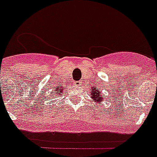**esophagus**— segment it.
Returning a JSON list of instances; mask_svg holds the SVG:
<instances>
[{"label":"esophagus","mask_w":157,"mask_h":157,"mask_svg":"<svg viewBox=\"0 0 157 157\" xmlns=\"http://www.w3.org/2000/svg\"><path fill=\"white\" fill-rule=\"evenodd\" d=\"M74 84L75 86H81L82 85V82L80 81H76V82H74Z\"/></svg>","instance_id":"34e87169"}]
</instances>
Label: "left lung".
Returning <instances> with one entry per match:
<instances>
[{"instance_id": "obj_1", "label": "left lung", "mask_w": 157, "mask_h": 157, "mask_svg": "<svg viewBox=\"0 0 157 157\" xmlns=\"http://www.w3.org/2000/svg\"><path fill=\"white\" fill-rule=\"evenodd\" d=\"M91 98H92L94 103H101L102 101H104V97L102 96V93L101 92V90L97 89L96 87H94L92 86L91 88Z\"/></svg>"}]
</instances>
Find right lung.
Returning a JSON list of instances; mask_svg holds the SVG:
<instances>
[{
	"label": "right lung",
	"instance_id": "1",
	"mask_svg": "<svg viewBox=\"0 0 157 157\" xmlns=\"http://www.w3.org/2000/svg\"><path fill=\"white\" fill-rule=\"evenodd\" d=\"M63 90H64V87H63L62 85H59V86H57V87H56L55 89H54V96H62V94L63 92Z\"/></svg>",
	"mask_w": 157,
	"mask_h": 157
}]
</instances>
